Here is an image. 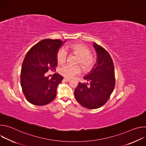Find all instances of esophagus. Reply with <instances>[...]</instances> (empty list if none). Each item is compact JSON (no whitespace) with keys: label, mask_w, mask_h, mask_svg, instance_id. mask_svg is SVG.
Segmentation results:
<instances>
[{"label":"esophagus","mask_w":146,"mask_h":146,"mask_svg":"<svg viewBox=\"0 0 146 146\" xmlns=\"http://www.w3.org/2000/svg\"><path fill=\"white\" fill-rule=\"evenodd\" d=\"M64 80H65L66 81H67V82H68V81H70V79H69V78H64Z\"/></svg>","instance_id":"esophagus-1"}]
</instances>
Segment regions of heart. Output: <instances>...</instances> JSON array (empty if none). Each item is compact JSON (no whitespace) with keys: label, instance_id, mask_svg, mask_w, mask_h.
Listing matches in <instances>:
<instances>
[{"label":"heart","instance_id":"obj_1","mask_svg":"<svg viewBox=\"0 0 146 146\" xmlns=\"http://www.w3.org/2000/svg\"><path fill=\"white\" fill-rule=\"evenodd\" d=\"M68 50L78 56L79 59L77 64H80L82 69L86 72L90 71L94 66L95 58L91 54V50L86 45L82 44H72L68 46ZM67 58V52L64 48H60L56 54V60L60 65L64 64ZM59 73L68 78H73L74 76L81 73L79 66H71L66 65L62 66L59 70Z\"/></svg>","mask_w":146,"mask_h":146}]
</instances>
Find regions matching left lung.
I'll use <instances>...</instances> for the list:
<instances>
[{"instance_id":"8db88e82","label":"left lung","mask_w":146,"mask_h":146,"mask_svg":"<svg viewBox=\"0 0 146 146\" xmlns=\"http://www.w3.org/2000/svg\"><path fill=\"white\" fill-rule=\"evenodd\" d=\"M93 46L97 54L96 64L84 77L88 82H79L74 91L77 101L90 109H98L105 105L115 86L114 66L110 54L95 42Z\"/></svg>"}]
</instances>
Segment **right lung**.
<instances>
[{
    "label": "right lung",
    "instance_id": "add662e5",
    "mask_svg": "<svg viewBox=\"0 0 146 146\" xmlns=\"http://www.w3.org/2000/svg\"><path fill=\"white\" fill-rule=\"evenodd\" d=\"M66 41L44 39L27 52L21 72V86L26 99L33 105H45L55 98L57 87L64 77L56 73L49 79L46 72L55 70L58 51Z\"/></svg>",
    "mask_w": 146,
    "mask_h": 146
}]
</instances>
